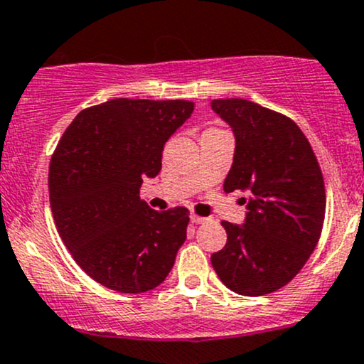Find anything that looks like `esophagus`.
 I'll return each mask as SVG.
<instances>
[{"mask_svg": "<svg viewBox=\"0 0 364 364\" xmlns=\"http://www.w3.org/2000/svg\"><path fill=\"white\" fill-rule=\"evenodd\" d=\"M208 220H209V218H203V216L196 215V213H192V215H191V221H192V223H196V225L204 223V221H208Z\"/></svg>", "mask_w": 364, "mask_h": 364, "instance_id": "obj_1", "label": "esophagus"}]
</instances>
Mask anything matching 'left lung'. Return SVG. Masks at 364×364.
<instances>
[{"label": "left lung", "mask_w": 364, "mask_h": 364, "mask_svg": "<svg viewBox=\"0 0 364 364\" xmlns=\"http://www.w3.org/2000/svg\"><path fill=\"white\" fill-rule=\"evenodd\" d=\"M211 107L237 138L225 192L249 194L245 225L221 221L226 245L211 264L235 293H274L301 271L318 243L326 220L322 170L288 115L245 98H218Z\"/></svg>", "instance_id": "obj_1"}]
</instances>
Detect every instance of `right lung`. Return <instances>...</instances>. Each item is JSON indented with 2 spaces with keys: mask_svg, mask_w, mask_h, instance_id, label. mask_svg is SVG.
Returning a JSON list of instances; mask_svg holds the SVG:
<instances>
[{
  "mask_svg": "<svg viewBox=\"0 0 364 364\" xmlns=\"http://www.w3.org/2000/svg\"><path fill=\"white\" fill-rule=\"evenodd\" d=\"M189 100L114 98L73 119L49 165L55 228L75 262L119 293L156 288L186 242L189 209L139 199L161 168L165 141L194 112Z\"/></svg>",
  "mask_w": 364,
  "mask_h": 364,
  "instance_id": "1",
  "label": "right lung"
}]
</instances>
